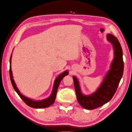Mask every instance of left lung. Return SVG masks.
<instances>
[{
	"mask_svg": "<svg viewBox=\"0 0 132 132\" xmlns=\"http://www.w3.org/2000/svg\"><path fill=\"white\" fill-rule=\"evenodd\" d=\"M107 40L113 45L114 55L111 69L107 73L103 82L95 92L86 96L82 94L79 82L73 77L78 102L84 108L92 110L105 104L111 100L117 90L124 70L123 52L118 38L111 34H107Z\"/></svg>",
	"mask_w": 132,
	"mask_h": 132,
	"instance_id": "8db88e82",
	"label": "left lung"
}]
</instances>
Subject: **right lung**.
Returning <instances> with one entry per match:
<instances>
[{
	"mask_svg": "<svg viewBox=\"0 0 132 132\" xmlns=\"http://www.w3.org/2000/svg\"><path fill=\"white\" fill-rule=\"evenodd\" d=\"M11 59H12V55L10 56V70H9V72H10V80H11V82L12 84L13 87L14 89L16 90V92L17 93V94L19 95V96L22 99V100L26 104L29 106L33 108H47L53 105L54 101L55 100L56 98V95H57V91L58 88V86H59V84L60 82L61 81L62 78L65 76V75H67L68 72L67 71H65V72H62L61 74L57 77V78L55 79L54 81V86L53 89V92H52L51 95L48 98L46 99H44V100L42 101H35L33 100H31L29 98H27V97L24 96L22 94H21L18 89V88H17L16 84L14 82V81L13 78V75H12V68H11Z\"/></svg>",
	"mask_w": 132,
	"mask_h": 132,
	"instance_id": "add662e5",
	"label": "right lung"
}]
</instances>
